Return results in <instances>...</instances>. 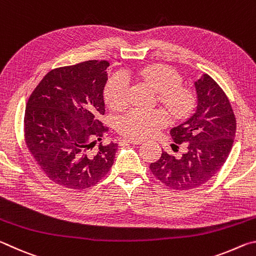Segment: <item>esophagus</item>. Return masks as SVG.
I'll return each instance as SVG.
<instances>
[{
  "label": "esophagus",
  "mask_w": 256,
  "mask_h": 256,
  "mask_svg": "<svg viewBox=\"0 0 256 256\" xmlns=\"http://www.w3.org/2000/svg\"><path fill=\"white\" fill-rule=\"evenodd\" d=\"M123 141L128 142V144H144V140H141V138H124Z\"/></svg>",
  "instance_id": "1"
}]
</instances>
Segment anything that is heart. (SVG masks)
Segmentation results:
<instances>
[{
	"label": "heart",
	"instance_id": "obj_1",
	"mask_svg": "<svg viewBox=\"0 0 256 256\" xmlns=\"http://www.w3.org/2000/svg\"><path fill=\"white\" fill-rule=\"evenodd\" d=\"M136 78L154 88L158 99L172 118H183L194 105V96L190 90L180 86L182 78L174 68L154 64L136 68L112 76L105 88V99L112 110H122L128 104V81ZM167 123L162 110H144L133 108L118 120V128L124 136L134 138H144L154 136Z\"/></svg>",
	"mask_w": 256,
	"mask_h": 256
}]
</instances>
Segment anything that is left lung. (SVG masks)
<instances>
[{
	"label": "left lung",
	"instance_id": "obj_1",
	"mask_svg": "<svg viewBox=\"0 0 256 256\" xmlns=\"http://www.w3.org/2000/svg\"><path fill=\"white\" fill-rule=\"evenodd\" d=\"M194 86L196 112L170 130L175 144H184L188 151L180 158L162 151L158 162L150 164L156 178L178 190L198 188L212 178L227 160L236 133L235 115L220 86L208 74H203Z\"/></svg>",
	"mask_w": 256,
	"mask_h": 256
}]
</instances>
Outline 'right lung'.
<instances>
[{
	"label": "right lung",
	"mask_w": 256,
	"mask_h": 256,
	"mask_svg": "<svg viewBox=\"0 0 256 256\" xmlns=\"http://www.w3.org/2000/svg\"><path fill=\"white\" fill-rule=\"evenodd\" d=\"M107 60H86L50 71L34 88L24 112L28 150L48 178L86 190L107 175L118 144H102L107 128L104 88Z\"/></svg>",
	"instance_id": "1"
}]
</instances>
